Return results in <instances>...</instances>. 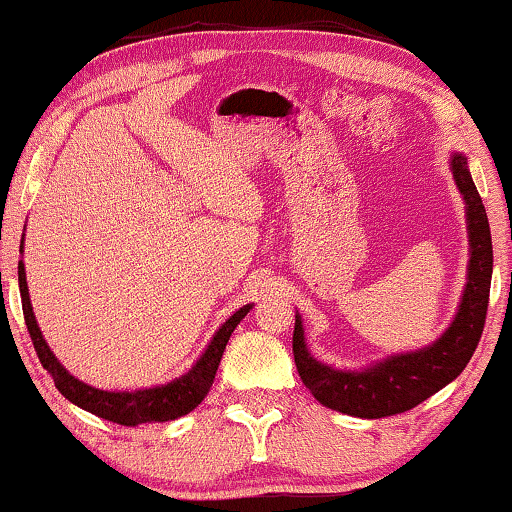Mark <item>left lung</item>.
<instances>
[{
  "mask_svg": "<svg viewBox=\"0 0 512 512\" xmlns=\"http://www.w3.org/2000/svg\"><path fill=\"white\" fill-rule=\"evenodd\" d=\"M451 173L465 200L469 234L467 285L451 326L440 339L419 351L389 355L362 371H342L312 358L305 344L303 321L296 314L294 360L298 376L326 408L362 419L399 415L456 380L472 360L488 314L492 237L488 214L469 175L465 154L453 152Z\"/></svg>",
  "mask_w": 512,
  "mask_h": 512,
  "instance_id": "8db88e82",
  "label": "left lung"
}]
</instances>
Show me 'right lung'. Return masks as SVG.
<instances>
[{"label": "right lung", "mask_w": 512, "mask_h": 512, "mask_svg": "<svg viewBox=\"0 0 512 512\" xmlns=\"http://www.w3.org/2000/svg\"><path fill=\"white\" fill-rule=\"evenodd\" d=\"M24 243V239H22ZM22 248V246H20ZM18 282H20V296H22V312L24 323H27L29 337L34 342V348L38 353V360L43 364V369L54 378V385L59 392L66 396L70 403L79 405L81 410L93 412L95 417L109 419L113 424L120 426H139V424H157V421H173L177 417L189 415L193 408H198L205 399L209 389H212L214 376L218 364H221L223 351L227 346V339L239 326L243 316H246L253 305H243L241 310L234 312L221 328L216 330V335L205 353L200 355L198 362L184 373V376L170 380L166 385L157 387H145L134 389V392H107V389H97L86 383H81L79 378L68 373V369L56 360V355L47 346L43 332L38 328V321L34 316V307H31L29 287H27V273H24L22 259L18 262Z\"/></svg>", "instance_id": "obj_1"}]
</instances>
